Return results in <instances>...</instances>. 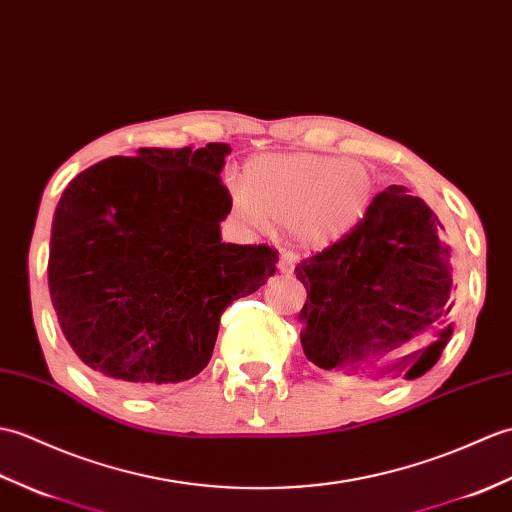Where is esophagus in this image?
<instances>
[{"instance_id":"obj_1","label":"esophagus","mask_w":512,"mask_h":512,"mask_svg":"<svg viewBox=\"0 0 512 512\" xmlns=\"http://www.w3.org/2000/svg\"><path fill=\"white\" fill-rule=\"evenodd\" d=\"M295 263H298V256H295L293 252H282L280 260H278V269L282 271V274H293Z\"/></svg>"}]
</instances>
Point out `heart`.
<instances>
[{
	"label": "heart",
	"instance_id": "heart-1",
	"mask_svg": "<svg viewBox=\"0 0 512 512\" xmlns=\"http://www.w3.org/2000/svg\"><path fill=\"white\" fill-rule=\"evenodd\" d=\"M236 212L265 230L274 223L306 247H326L346 236L366 214L374 179L357 160L317 153H267L245 168V181H230Z\"/></svg>",
	"mask_w": 512,
	"mask_h": 512
}]
</instances>
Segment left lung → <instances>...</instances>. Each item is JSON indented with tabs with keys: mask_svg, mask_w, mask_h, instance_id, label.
Segmentation results:
<instances>
[{
	"mask_svg": "<svg viewBox=\"0 0 512 512\" xmlns=\"http://www.w3.org/2000/svg\"><path fill=\"white\" fill-rule=\"evenodd\" d=\"M302 348L324 370H374L405 346H418L383 372L418 379L436 366L453 335V267L445 227L405 186H388L352 230L302 260Z\"/></svg>",
	"mask_w": 512,
	"mask_h": 512,
	"instance_id": "left-lung-1",
	"label": "left lung"
}]
</instances>
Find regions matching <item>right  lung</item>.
I'll return each mask as SVG.
<instances>
[{
  "instance_id": "obj_1",
  "label": "right lung",
  "mask_w": 512,
  "mask_h": 512,
  "mask_svg": "<svg viewBox=\"0 0 512 512\" xmlns=\"http://www.w3.org/2000/svg\"><path fill=\"white\" fill-rule=\"evenodd\" d=\"M230 144L140 149L76 175L52 221L48 285L89 370L129 390L208 366L221 313L276 274L267 245L221 243Z\"/></svg>"
}]
</instances>
